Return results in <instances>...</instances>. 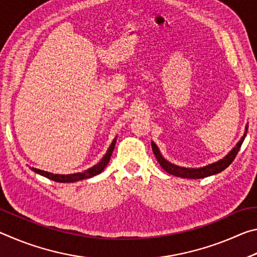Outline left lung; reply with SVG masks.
I'll return each instance as SVG.
<instances>
[{
	"label": "left lung",
	"mask_w": 257,
	"mask_h": 257,
	"mask_svg": "<svg viewBox=\"0 0 257 257\" xmlns=\"http://www.w3.org/2000/svg\"><path fill=\"white\" fill-rule=\"evenodd\" d=\"M247 129H248V125H246L245 134H243V136L240 138V141L237 143V145L234 146L223 159H221L217 161V162L208 164L206 167H203V168H197V169L184 168V167H178L176 164H172L171 162H169V161H167L163 158L159 150V147L155 145L154 142H152V150H153L155 158L158 159V162L160 163L161 167H162L168 173H170V175H173L176 177L187 178V179H201V178L210 177L213 175H216V173H219L221 171H223L224 169H227L229 165L232 163V161L234 160V158H236L239 150H240L243 139L246 137Z\"/></svg>",
	"instance_id": "obj_1"
}]
</instances>
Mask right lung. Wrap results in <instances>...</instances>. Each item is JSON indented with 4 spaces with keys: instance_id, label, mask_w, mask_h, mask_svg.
Masks as SVG:
<instances>
[{
    "instance_id": "right-lung-1",
    "label": "right lung",
    "mask_w": 257,
    "mask_h": 257,
    "mask_svg": "<svg viewBox=\"0 0 257 257\" xmlns=\"http://www.w3.org/2000/svg\"><path fill=\"white\" fill-rule=\"evenodd\" d=\"M115 143H116V137L113 139L112 144L110 145V147H108L107 152L105 153V155L103 156L102 160L99 161L97 164H95L94 167L89 168L88 170H85L82 172L72 173V175H54V173L43 171V170H40V169H36V168H32V170L34 172L38 173V175H41L43 177H46L47 179H51V180L56 181V182H75V181L88 179V178H92L94 176H96V175H98V173H101L104 170V168L106 167L108 161H110V159H111V155H112L113 150H114Z\"/></svg>"
}]
</instances>
